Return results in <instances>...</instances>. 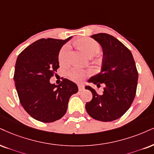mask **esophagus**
<instances>
[{"instance_id": "34e87169", "label": "esophagus", "mask_w": 154, "mask_h": 154, "mask_svg": "<svg viewBox=\"0 0 154 154\" xmlns=\"http://www.w3.org/2000/svg\"><path fill=\"white\" fill-rule=\"evenodd\" d=\"M78 87H79V91H83V89H84V86H83V85H78Z\"/></svg>"}]
</instances>
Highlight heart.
Segmentation results:
<instances>
[{"mask_svg": "<svg viewBox=\"0 0 154 154\" xmlns=\"http://www.w3.org/2000/svg\"><path fill=\"white\" fill-rule=\"evenodd\" d=\"M75 43L88 57L95 56L100 51L99 44L94 40L88 38H83L77 40L75 41ZM69 51L70 46L68 44L64 45L60 51L59 55H58V60L60 64H66L68 62ZM88 74V72L85 70L74 68L68 72V75L71 80L75 81V82H80L86 78Z\"/></svg>", "mask_w": 154, "mask_h": 154, "instance_id": "heart-1", "label": "heart"}]
</instances>
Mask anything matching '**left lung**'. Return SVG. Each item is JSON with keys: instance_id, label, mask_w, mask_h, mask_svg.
Returning a JSON list of instances; mask_svg holds the SVG:
<instances>
[{"instance_id": "1", "label": "left lung", "mask_w": 154, "mask_h": 154, "mask_svg": "<svg viewBox=\"0 0 154 154\" xmlns=\"http://www.w3.org/2000/svg\"><path fill=\"white\" fill-rule=\"evenodd\" d=\"M103 50L101 70L88 81L97 87L105 86L101 95L86 86L93 98L86 104L91 117L100 121H113L122 116L130 108L136 96L138 71L131 52L115 37L107 33L91 36Z\"/></svg>"}]
</instances>
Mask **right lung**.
<instances>
[{"label": "right lung", "instance_id": "1", "mask_svg": "<svg viewBox=\"0 0 154 154\" xmlns=\"http://www.w3.org/2000/svg\"><path fill=\"white\" fill-rule=\"evenodd\" d=\"M41 38L19 54L15 66L14 82L20 102L27 113L43 123L56 121L65 115L77 85L67 79L58 86L50 79L59 68L60 48L71 39Z\"/></svg>", "mask_w": 154, "mask_h": 154}]
</instances>
